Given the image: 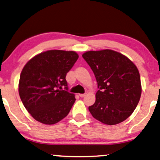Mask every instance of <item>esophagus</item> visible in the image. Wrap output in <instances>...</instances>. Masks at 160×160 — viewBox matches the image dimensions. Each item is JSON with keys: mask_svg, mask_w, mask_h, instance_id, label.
Returning a JSON list of instances; mask_svg holds the SVG:
<instances>
[{"mask_svg": "<svg viewBox=\"0 0 160 160\" xmlns=\"http://www.w3.org/2000/svg\"><path fill=\"white\" fill-rule=\"evenodd\" d=\"M79 96L80 97H83L85 96V94H79Z\"/></svg>", "mask_w": 160, "mask_h": 160, "instance_id": "1", "label": "esophagus"}]
</instances>
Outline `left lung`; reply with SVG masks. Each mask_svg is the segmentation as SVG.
I'll list each match as a JSON object with an SVG mask.
<instances>
[{
	"instance_id": "left-lung-1",
	"label": "left lung",
	"mask_w": 160,
	"mask_h": 160,
	"mask_svg": "<svg viewBox=\"0 0 160 160\" xmlns=\"http://www.w3.org/2000/svg\"><path fill=\"white\" fill-rule=\"evenodd\" d=\"M82 57L96 78L99 90L89 107L94 118L107 125L125 121L136 108L142 92L138 70L122 53L104 49L88 51Z\"/></svg>"
}]
</instances>
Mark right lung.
Wrapping results in <instances>:
<instances>
[{
  "mask_svg": "<svg viewBox=\"0 0 160 160\" xmlns=\"http://www.w3.org/2000/svg\"><path fill=\"white\" fill-rule=\"evenodd\" d=\"M78 57L75 51L48 50L34 56L24 66L19 94L35 120L52 125L68 114L75 98L67 91L66 76Z\"/></svg>",
  "mask_w": 160,
  "mask_h": 160,
  "instance_id": "right-lung-1",
  "label": "right lung"
}]
</instances>
